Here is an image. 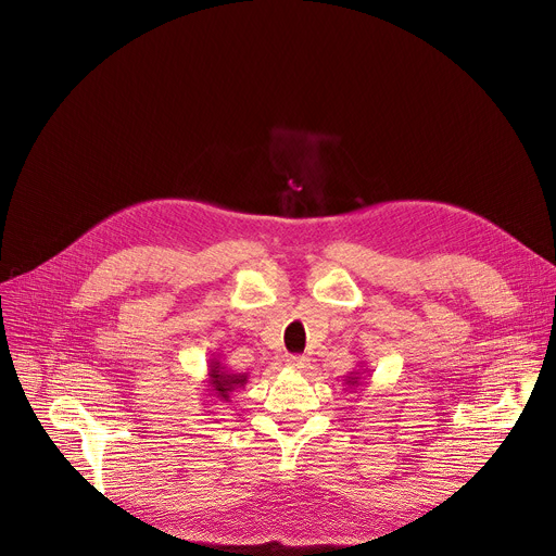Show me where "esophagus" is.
<instances>
[{
	"instance_id": "34e87169",
	"label": "esophagus",
	"mask_w": 556,
	"mask_h": 556,
	"mask_svg": "<svg viewBox=\"0 0 556 556\" xmlns=\"http://www.w3.org/2000/svg\"><path fill=\"white\" fill-rule=\"evenodd\" d=\"M286 363H288V367L300 369V371H306L311 367V361L306 356H288Z\"/></svg>"
}]
</instances>
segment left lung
<instances>
[{
    "label": "left lung",
    "mask_w": 556,
    "mask_h": 556,
    "mask_svg": "<svg viewBox=\"0 0 556 556\" xmlns=\"http://www.w3.org/2000/svg\"><path fill=\"white\" fill-rule=\"evenodd\" d=\"M363 367V365H361ZM367 371V369H365ZM365 371H352V374H349V376H344V386L349 388V390H358V386H363V374Z\"/></svg>",
    "instance_id": "left-lung-1"
}]
</instances>
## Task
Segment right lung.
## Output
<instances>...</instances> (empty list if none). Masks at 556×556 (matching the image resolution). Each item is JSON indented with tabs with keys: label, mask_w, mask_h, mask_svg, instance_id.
Returning a JSON list of instances; mask_svg holds the SVG:
<instances>
[{
	"label": "right lung",
	"mask_w": 556,
	"mask_h": 556,
	"mask_svg": "<svg viewBox=\"0 0 556 556\" xmlns=\"http://www.w3.org/2000/svg\"><path fill=\"white\" fill-rule=\"evenodd\" d=\"M207 388H210V396L220 401V403H229V394L239 388H245L248 383V374H233L229 371L218 358H210L207 365Z\"/></svg>",
	"instance_id": "add662e5"
}]
</instances>
